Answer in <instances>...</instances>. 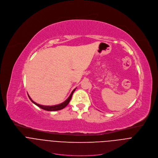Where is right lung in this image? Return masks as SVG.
<instances>
[{"label":"right lung","instance_id":"obj_1","mask_svg":"<svg viewBox=\"0 0 158 158\" xmlns=\"http://www.w3.org/2000/svg\"><path fill=\"white\" fill-rule=\"evenodd\" d=\"M75 90H76V89H74L73 90V92H72L71 94V95H70L69 97L68 98V99H67L66 101H65L64 102H62V103H61V104H58V105L52 106H42V105L38 104H37L36 102H34V101L31 99V98H30V96H29V95H28V96H29V99H31V101L34 104H35L36 106H37L38 107H40L41 109H44V110H48V111H55V110H59L62 109H64L65 106H67V104H68L69 103V102H70V101H71V99L72 96H73L74 92L75 91Z\"/></svg>","mask_w":158,"mask_h":158}]
</instances>
